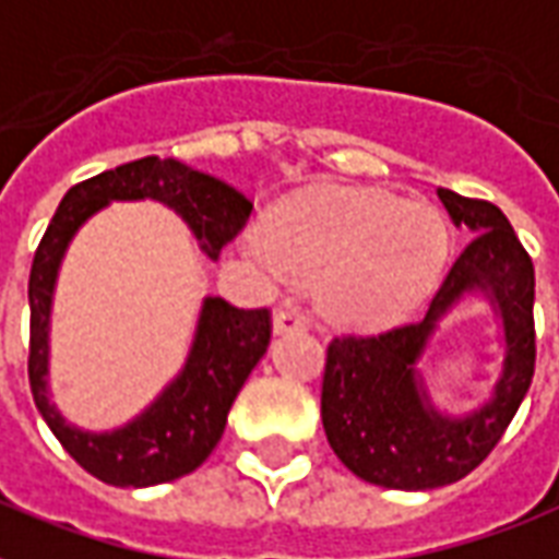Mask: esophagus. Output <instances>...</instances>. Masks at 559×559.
I'll use <instances>...</instances> for the list:
<instances>
[{
    "instance_id": "1",
    "label": "esophagus",
    "mask_w": 559,
    "mask_h": 559,
    "mask_svg": "<svg viewBox=\"0 0 559 559\" xmlns=\"http://www.w3.org/2000/svg\"><path fill=\"white\" fill-rule=\"evenodd\" d=\"M272 328H275V334L301 331V328H308V317L298 308H281L275 310V317H272Z\"/></svg>"
}]
</instances>
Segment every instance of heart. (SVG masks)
<instances>
[{
	"mask_svg": "<svg viewBox=\"0 0 559 559\" xmlns=\"http://www.w3.org/2000/svg\"><path fill=\"white\" fill-rule=\"evenodd\" d=\"M254 251L275 275L317 287L331 317L383 325L431 293L449 258V228L431 204L322 187L284 204Z\"/></svg>",
	"mask_w": 559,
	"mask_h": 559,
	"instance_id": "obj_1",
	"label": "heart"
}]
</instances>
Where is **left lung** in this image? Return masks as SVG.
<instances>
[{
  "mask_svg": "<svg viewBox=\"0 0 559 559\" xmlns=\"http://www.w3.org/2000/svg\"><path fill=\"white\" fill-rule=\"evenodd\" d=\"M454 225L475 237L419 322L328 343L322 425L357 478L386 489H437L466 478L504 437L534 381V263L501 207L437 190ZM466 292H484L506 325V369L493 399L468 417H442L415 366L439 319Z\"/></svg>",
  "mask_w": 559,
  "mask_h": 559,
  "instance_id": "1",
  "label": "left lung"
}]
</instances>
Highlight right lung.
I'll list each match as a JSON object with an SVG mask.
<instances>
[{
	"label": "right lung",
	"mask_w": 559,
	"mask_h": 559,
	"mask_svg": "<svg viewBox=\"0 0 559 559\" xmlns=\"http://www.w3.org/2000/svg\"><path fill=\"white\" fill-rule=\"evenodd\" d=\"M157 199L190 225L207 258L246 228L251 202L225 181L173 157H140L70 187L34 251L28 275V383L37 411L63 449L93 478L110 487H155L190 475L223 440L234 399L258 366L272 336L270 308H234L225 298H204L195 340L176 381L126 428L87 433L72 428L49 402V313L58 266L72 234L108 202Z\"/></svg>",
	"instance_id": "1"
}]
</instances>
